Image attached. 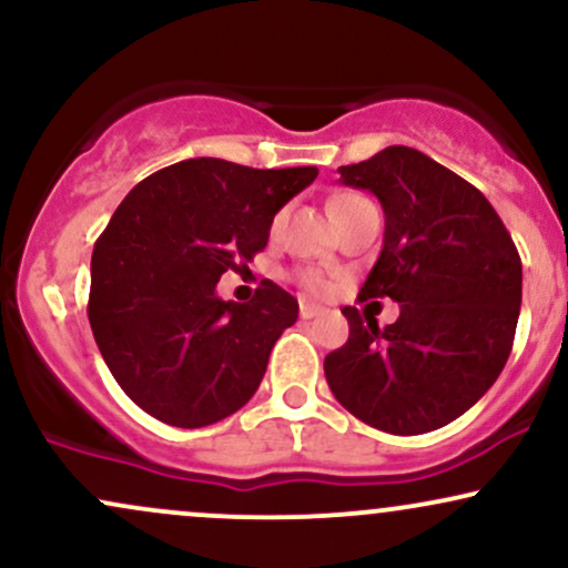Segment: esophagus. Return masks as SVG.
Instances as JSON below:
<instances>
[{"label":"esophagus","instance_id":"esophagus-1","mask_svg":"<svg viewBox=\"0 0 568 568\" xmlns=\"http://www.w3.org/2000/svg\"><path fill=\"white\" fill-rule=\"evenodd\" d=\"M298 315H302V321H312V317L323 315V306H317L312 302H302V306H298Z\"/></svg>","mask_w":568,"mask_h":568}]
</instances>
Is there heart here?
<instances>
[{
    "mask_svg": "<svg viewBox=\"0 0 568 568\" xmlns=\"http://www.w3.org/2000/svg\"><path fill=\"white\" fill-rule=\"evenodd\" d=\"M349 197H352V194H342V197H336L334 202H331V205H336V202H344ZM277 226H280V216L275 219V230H277ZM296 280L306 293H325V291H328V280H325L321 270H302L296 275Z\"/></svg>",
    "mask_w": 568,
    "mask_h": 568,
    "instance_id": "obj_1",
    "label": "heart"
}]
</instances>
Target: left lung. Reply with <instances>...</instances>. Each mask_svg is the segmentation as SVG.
Returning <instances> with one entry per match:
<instances>
[{"label":"left lung","instance_id":"8db88e82","mask_svg":"<svg viewBox=\"0 0 568 568\" xmlns=\"http://www.w3.org/2000/svg\"><path fill=\"white\" fill-rule=\"evenodd\" d=\"M344 186L382 202L384 245L361 288L400 317L379 328L344 306L349 338L325 357L336 400L393 435L438 429L475 406L510 357L520 256L484 194L408 146L338 168Z\"/></svg>","mask_w":568,"mask_h":568}]
</instances>
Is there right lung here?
Masks as SVG:
<instances>
[{
    "instance_id": "right-lung-1",
    "label": "right lung",
    "mask_w": 568,
    "mask_h": 568,
    "mask_svg": "<svg viewBox=\"0 0 568 568\" xmlns=\"http://www.w3.org/2000/svg\"><path fill=\"white\" fill-rule=\"evenodd\" d=\"M315 179L317 168L194 158L130 189L93 247L88 317L135 406L194 429L251 400L298 302L272 280L224 302L216 283L264 251L275 213Z\"/></svg>"
}]
</instances>
